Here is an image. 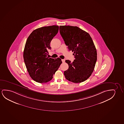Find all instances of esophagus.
<instances>
[{
	"instance_id": "obj_1",
	"label": "esophagus",
	"mask_w": 124,
	"mask_h": 124,
	"mask_svg": "<svg viewBox=\"0 0 124 124\" xmlns=\"http://www.w3.org/2000/svg\"><path fill=\"white\" fill-rule=\"evenodd\" d=\"M62 61L63 63H64L65 60L64 59H62Z\"/></svg>"
}]
</instances>
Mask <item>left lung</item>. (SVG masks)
I'll list each match as a JSON object with an SVG mask.
<instances>
[{"instance_id":"8db88e82","label":"left lung","mask_w":124,"mask_h":124,"mask_svg":"<svg viewBox=\"0 0 124 124\" xmlns=\"http://www.w3.org/2000/svg\"><path fill=\"white\" fill-rule=\"evenodd\" d=\"M60 32L75 59L66 60L69 69L64 72L66 78L78 83L88 79L93 71L97 61V51L90 34L77 26L61 25Z\"/></svg>"}]
</instances>
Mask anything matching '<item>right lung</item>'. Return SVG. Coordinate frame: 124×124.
I'll return each mask as SVG.
<instances>
[{"label":"right lung","instance_id":"right-lung-1","mask_svg":"<svg viewBox=\"0 0 124 124\" xmlns=\"http://www.w3.org/2000/svg\"><path fill=\"white\" fill-rule=\"evenodd\" d=\"M57 25L41 27L33 31L27 39L23 52L24 61L29 75L37 82L50 81L62 63L61 59L49 58L51 40L57 34Z\"/></svg>","mask_w":124,"mask_h":124}]
</instances>
